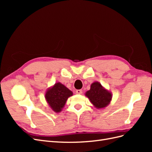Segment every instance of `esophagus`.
Returning a JSON list of instances; mask_svg holds the SVG:
<instances>
[{"instance_id":"obj_1","label":"esophagus","mask_w":152,"mask_h":152,"mask_svg":"<svg viewBox=\"0 0 152 152\" xmlns=\"http://www.w3.org/2000/svg\"><path fill=\"white\" fill-rule=\"evenodd\" d=\"M76 93L77 94H81L82 93V90L81 89H78L76 91Z\"/></svg>"}]
</instances>
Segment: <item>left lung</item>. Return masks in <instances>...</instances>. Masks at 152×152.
<instances>
[{
	"label": "left lung",
	"instance_id": "8db88e82",
	"mask_svg": "<svg viewBox=\"0 0 152 152\" xmlns=\"http://www.w3.org/2000/svg\"><path fill=\"white\" fill-rule=\"evenodd\" d=\"M90 102L97 109H103L110 103L112 99L111 92L107 89L98 82L91 85V88L85 93Z\"/></svg>",
	"mask_w": 152,
	"mask_h": 152
}]
</instances>
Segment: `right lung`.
<instances>
[{
	"label": "right lung",
	"instance_id": "add662e5",
	"mask_svg": "<svg viewBox=\"0 0 152 152\" xmlns=\"http://www.w3.org/2000/svg\"><path fill=\"white\" fill-rule=\"evenodd\" d=\"M72 95V91L60 82H56L45 92V99L54 112L59 113L65 107L68 98Z\"/></svg>",
	"mask_w": 152,
	"mask_h": 152
}]
</instances>
